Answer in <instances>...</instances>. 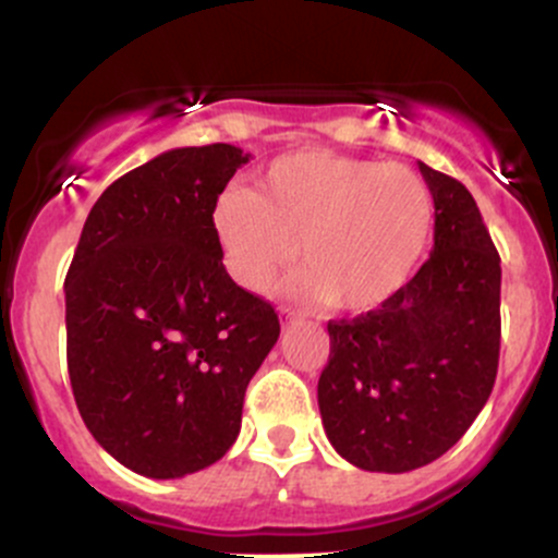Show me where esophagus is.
<instances>
[{"instance_id":"obj_1","label":"esophagus","mask_w":558,"mask_h":558,"mask_svg":"<svg viewBox=\"0 0 558 558\" xmlns=\"http://www.w3.org/2000/svg\"><path fill=\"white\" fill-rule=\"evenodd\" d=\"M278 315H280V326L289 328L291 323L296 320V317H299V312H296V310H291V307H280V310H278Z\"/></svg>"}]
</instances>
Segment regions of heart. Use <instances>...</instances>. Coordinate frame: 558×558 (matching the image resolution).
<instances>
[{"instance_id":"heart-1","label":"heart","mask_w":558,"mask_h":558,"mask_svg":"<svg viewBox=\"0 0 558 558\" xmlns=\"http://www.w3.org/2000/svg\"><path fill=\"white\" fill-rule=\"evenodd\" d=\"M434 225L432 190L402 163L299 150L269 163L259 190L228 187L211 230L228 272L267 291L296 259V291L341 312L387 304L413 278Z\"/></svg>"}]
</instances>
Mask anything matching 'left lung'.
I'll return each instance as SVG.
<instances>
[{
	"label": "left lung",
	"mask_w": 558,
	"mask_h": 558,
	"mask_svg": "<svg viewBox=\"0 0 558 558\" xmlns=\"http://www.w3.org/2000/svg\"><path fill=\"white\" fill-rule=\"evenodd\" d=\"M434 198V248L400 293L330 320L317 405L352 466L402 474L437 461L485 408L500 354V256L476 201L418 161Z\"/></svg>",
	"instance_id": "obj_1"
}]
</instances>
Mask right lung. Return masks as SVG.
Masks as SVG:
<instances>
[{"label": "right lung", "mask_w": 558, "mask_h": 558, "mask_svg": "<svg viewBox=\"0 0 558 558\" xmlns=\"http://www.w3.org/2000/svg\"><path fill=\"white\" fill-rule=\"evenodd\" d=\"M248 153L174 148L92 206L65 275L76 408L134 474L177 480L241 432L246 387L280 336L272 304L222 265L211 209Z\"/></svg>", "instance_id": "right-lung-1"}]
</instances>
